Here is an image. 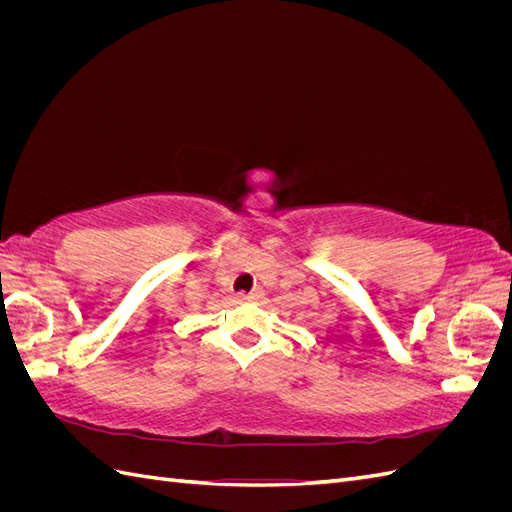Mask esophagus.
Returning a JSON list of instances; mask_svg holds the SVG:
<instances>
[{
	"label": "esophagus",
	"instance_id": "1",
	"mask_svg": "<svg viewBox=\"0 0 512 512\" xmlns=\"http://www.w3.org/2000/svg\"><path fill=\"white\" fill-rule=\"evenodd\" d=\"M256 297V292H237L235 294V299L239 301V303H243V301H252Z\"/></svg>",
	"mask_w": 512,
	"mask_h": 512
}]
</instances>
